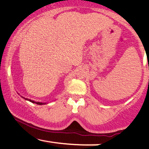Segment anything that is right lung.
Wrapping results in <instances>:
<instances>
[{
  "label": "right lung",
  "instance_id": "obj_1",
  "mask_svg": "<svg viewBox=\"0 0 149 149\" xmlns=\"http://www.w3.org/2000/svg\"><path fill=\"white\" fill-rule=\"evenodd\" d=\"M23 98H24V97H23ZM26 100H28V101H29V102H32V103H35V104H38V105H42V104H45V103H41V102H34V101H33V100H29V99H27V98H24Z\"/></svg>",
  "mask_w": 149,
  "mask_h": 149
}]
</instances>
